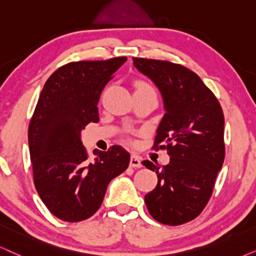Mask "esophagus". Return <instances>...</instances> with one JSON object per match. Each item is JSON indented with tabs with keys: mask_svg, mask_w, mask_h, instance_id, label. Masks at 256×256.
<instances>
[{
	"mask_svg": "<svg viewBox=\"0 0 256 256\" xmlns=\"http://www.w3.org/2000/svg\"><path fill=\"white\" fill-rule=\"evenodd\" d=\"M130 166L131 168H140L142 166V158L137 154H132L130 158Z\"/></svg>",
	"mask_w": 256,
	"mask_h": 256,
	"instance_id": "34e87169",
	"label": "esophagus"
}]
</instances>
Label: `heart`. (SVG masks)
<instances>
[{
	"label": "heart",
	"mask_w": 256,
	"mask_h": 256,
	"mask_svg": "<svg viewBox=\"0 0 256 256\" xmlns=\"http://www.w3.org/2000/svg\"><path fill=\"white\" fill-rule=\"evenodd\" d=\"M136 90L138 92V90H154L151 88V86L148 85V82L139 80V82H136V85H134V92Z\"/></svg>",
	"instance_id": "1"
}]
</instances>
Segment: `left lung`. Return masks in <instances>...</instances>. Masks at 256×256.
<instances>
[{
	"instance_id": "obj_1",
	"label": "left lung",
	"mask_w": 256,
	"mask_h": 256,
	"mask_svg": "<svg viewBox=\"0 0 256 256\" xmlns=\"http://www.w3.org/2000/svg\"><path fill=\"white\" fill-rule=\"evenodd\" d=\"M132 60L163 96L166 114L152 148L166 150L170 156L163 166L142 162L158 177L145 204L156 221L183 224L196 218L212 197L224 160V116L214 93L192 70L166 60Z\"/></svg>"
}]
</instances>
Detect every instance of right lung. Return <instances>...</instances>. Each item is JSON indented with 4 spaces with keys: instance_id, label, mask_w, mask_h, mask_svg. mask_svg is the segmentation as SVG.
I'll use <instances>...</instances> for the list:
<instances>
[{
    "instance_id": "right-lung-1",
    "label": "right lung",
    "mask_w": 256,
    "mask_h": 256,
    "mask_svg": "<svg viewBox=\"0 0 256 256\" xmlns=\"http://www.w3.org/2000/svg\"><path fill=\"white\" fill-rule=\"evenodd\" d=\"M126 56L73 61L44 84L28 128L34 184L48 210L66 222H80L102 206L108 183L128 169L130 154L120 145L94 160L82 145V130L98 122L102 90Z\"/></svg>"
}]
</instances>
